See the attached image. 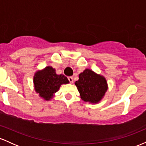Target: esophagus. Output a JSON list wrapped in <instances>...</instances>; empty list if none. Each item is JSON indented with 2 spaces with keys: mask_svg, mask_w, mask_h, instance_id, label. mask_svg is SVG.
I'll return each mask as SVG.
<instances>
[{
  "mask_svg": "<svg viewBox=\"0 0 146 146\" xmlns=\"http://www.w3.org/2000/svg\"><path fill=\"white\" fill-rule=\"evenodd\" d=\"M68 81L70 82V83H73V77H71V76L68 77Z\"/></svg>",
  "mask_w": 146,
  "mask_h": 146,
  "instance_id": "obj_1",
  "label": "esophagus"
}]
</instances>
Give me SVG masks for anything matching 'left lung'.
Masks as SVG:
<instances>
[{"instance_id":"8db88e82","label":"left lung","mask_w":146,"mask_h":146,"mask_svg":"<svg viewBox=\"0 0 146 146\" xmlns=\"http://www.w3.org/2000/svg\"><path fill=\"white\" fill-rule=\"evenodd\" d=\"M75 84L82 100L84 102L98 103L107 90L105 78L89 69H86L80 73L79 80Z\"/></svg>"}]
</instances>
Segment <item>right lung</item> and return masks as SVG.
Returning a JSON list of instances; mask_svg holds the SVG:
<instances>
[{"label":"right lung","instance_id":"1","mask_svg":"<svg viewBox=\"0 0 146 146\" xmlns=\"http://www.w3.org/2000/svg\"><path fill=\"white\" fill-rule=\"evenodd\" d=\"M36 91L40 96L49 100L53 94L59 90L62 84H68V80L64 75H57L56 70L47 66L43 71H38L33 80Z\"/></svg>","mask_w":146,"mask_h":146}]
</instances>
